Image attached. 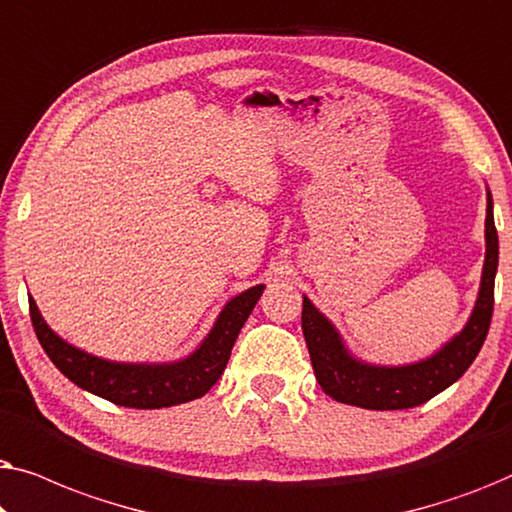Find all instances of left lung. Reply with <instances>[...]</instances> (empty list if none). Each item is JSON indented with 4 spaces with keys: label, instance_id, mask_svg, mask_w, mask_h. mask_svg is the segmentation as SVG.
Listing matches in <instances>:
<instances>
[{
    "label": "left lung",
    "instance_id": "8db88e82",
    "mask_svg": "<svg viewBox=\"0 0 512 512\" xmlns=\"http://www.w3.org/2000/svg\"><path fill=\"white\" fill-rule=\"evenodd\" d=\"M485 268L480 293L464 331L429 359L410 366H370L354 359L342 345L331 321L303 298V335L310 349L314 375L335 401L366 410H405L422 405L466 373L482 349L494 312V277L499 268V235L494 226L492 195L487 193Z\"/></svg>",
    "mask_w": 512,
    "mask_h": 512
}]
</instances>
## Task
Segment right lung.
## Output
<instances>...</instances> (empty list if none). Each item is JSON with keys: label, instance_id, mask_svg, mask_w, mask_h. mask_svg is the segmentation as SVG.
I'll return each instance as SVG.
<instances>
[{"label": "right lung", "instance_id": "1", "mask_svg": "<svg viewBox=\"0 0 512 512\" xmlns=\"http://www.w3.org/2000/svg\"><path fill=\"white\" fill-rule=\"evenodd\" d=\"M265 286H251L223 307L205 342L186 359L174 363H116L81 352L55 335L30 298V317L34 333L62 375L76 387L107 398L116 405L137 410L170 408L205 396L219 380L230 359L244 321L261 298Z\"/></svg>", "mask_w": 512, "mask_h": 512}]
</instances>
